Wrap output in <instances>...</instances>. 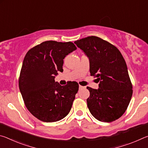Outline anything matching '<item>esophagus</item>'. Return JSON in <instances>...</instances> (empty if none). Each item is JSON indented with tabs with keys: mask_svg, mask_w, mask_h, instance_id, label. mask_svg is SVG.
<instances>
[{
	"mask_svg": "<svg viewBox=\"0 0 148 148\" xmlns=\"http://www.w3.org/2000/svg\"><path fill=\"white\" fill-rule=\"evenodd\" d=\"M84 87L82 86H79V89H84Z\"/></svg>",
	"mask_w": 148,
	"mask_h": 148,
	"instance_id": "obj_1",
	"label": "esophagus"
}]
</instances>
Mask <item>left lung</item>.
Instances as JSON below:
<instances>
[{
  "label": "left lung",
  "mask_w": 148,
  "mask_h": 148,
  "mask_svg": "<svg viewBox=\"0 0 148 148\" xmlns=\"http://www.w3.org/2000/svg\"><path fill=\"white\" fill-rule=\"evenodd\" d=\"M89 60L91 76L97 77L99 89L87 87V107L95 118L110 123L125 113L131 101L132 86L121 52L114 45L97 36L74 42Z\"/></svg>",
  "instance_id": "obj_1"
}]
</instances>
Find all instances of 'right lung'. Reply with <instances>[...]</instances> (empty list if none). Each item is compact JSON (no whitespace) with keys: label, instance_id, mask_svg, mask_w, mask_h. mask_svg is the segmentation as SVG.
<instances>
[{"label":"right lung","instance_id":"right-lung-1","mask_svg":"<svg viewBox=\"0 0 148 148\" xmlns=\"http://www.w3.org/2000/svg\"><path fill=\"white\" fill-rule=\"evenodd\" d=\"M76 49L71 42L49 40L32 47L25 57L19 90L27 108L42 121H59L71 111L79 85L72 82L62 86L55 77L63 71L64 57Z\"/></svg>","mask_w":148,"mask_h":148}]
</instances>
